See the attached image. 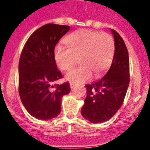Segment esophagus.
Wrapping results in <instances>:
<instances>
[{"mask_svg":"<svg viewBox=\"0 0 150 150\" xmlns=\"http://www.w3.org/2000/svg\"><path fill=\"white\" fill-rule=\"evenodd\" d=\"M70 86H71V88H72V89L74 88H75V87H76V85L74 84V83H71V84H70Z\"/></svg>","mask_w":150,"mask_h":150,"instance_id":"34e87169","label":"esophagus"}]
</instances>
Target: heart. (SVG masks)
Masks as SVG:
<instances>
[{
    "label": "heart",
    "instance_id": "heart-1",
    "mask_svg": "<svg viewBox=\"0 0 150 150\" xmlns=\"http://www.w3.org/2000/svg\"><path fill=\"white\" fill-rule=\"evenodd\" d=\"M67 47L57 46L54 59L59 68L69 71L79 58L80 66L66 74V79L74 84H80L92 77L101 76L112 63L115 42L108 33L82 29L72 33L64 40Z\"/></svg>",
    "mask_w": 150,
    "mask_h": 150
}]
</instances>
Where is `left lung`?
I'll list each match as a JSON object with an SVG mask.
<instances>
[{
	"label": "left lung",
	"mask_w": 150,
	"mask_h": 150,
	"mask_svg": "<svg viewBox=\"0 0 150 150\" xmlns=\"http://www.w3.org/2000/svg\"><path fill=\"white\" fill-rule=\"evenodd\" d=\"M115 40V52L107 74L98 81L86 84L87 95L81 114L91 122L107 121L122 105L130 81L128 52L124 40L111 30Z\"/></svg>",
	"instance_id": "left-lung-1"
}]
</instances>
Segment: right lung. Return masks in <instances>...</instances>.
I'll use <instances>...</instances> for the list:
<instances>
[{
  "instance_id": "right-lung-1",
  "label": "right lung",
  "mask_w": 150,
  "mask_h": 150,
  "mask_svg": "<svg viewBox=\"0 0 150 150\" xmlns=\"http://www.w3.org/2000/svg\"><path fill=\"white\" fill-rule=\"evenodd\" d=\"M70 30L68 25L46 24L33 32L22 49L18 62V92L28 112L36 119L51 120L61 112L63 95L71 91L54 59L57 43Z\"/></svg>"
}]
</instances>
